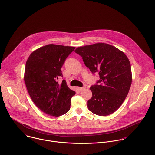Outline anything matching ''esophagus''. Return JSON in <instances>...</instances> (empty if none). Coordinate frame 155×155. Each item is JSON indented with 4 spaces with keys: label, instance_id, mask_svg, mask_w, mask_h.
<instances>
[{
    "label": "esophagus",
    "instance_id": "34e87169",
    "mask_svg": "<svg viewBox=\"0 0 155 155\" xmlns=\"http://www.w3.org/2000/svg\"><path fill=\"white\" fill-rule=\"evenodd\" d=\"M78 89L79 91H82V90H84V89H86V87H78Z\"/></svg>",
    "mask_w": 155,
    "mask_h": 155
}]
</instances>
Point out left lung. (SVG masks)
<instances>
[{"mask_svg": "<svg viewBox=\"0 0 155 155\" xmlns=\"http://www.w3.org/2000/svg\"><path fill=\"white\" fill-rule=\"evenodd\" d=\"M82 57L85 66L100 79L90 89L92 95L88 108L99 116H107L117 110L127 97L132 82L130 62L117 48L98 43L78 47L74 51Z\"/></svg>", "mask_w": 155, "mask_h": 155, "instance_id": "1", "label": "left lung"}]
</instances>
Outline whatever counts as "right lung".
<instances>
[{"instance_id":"obj_1","label":"right lung","mask_w":155,"mask_h":155,"mask_svg":"<svg viewBox=\"0 0 155 155\" xmlns=\"http://www.w3.org/2000/svg\"><path fill=\"white\" fill-rule=\"evenodd\" d=\"M75 47L49 44L33 51L25 68L24 82L35 105L45 113L60 116L70 109L71 98L76 92L65 80L59 84L61 67Z\"/></svg>"}]
</instances>
